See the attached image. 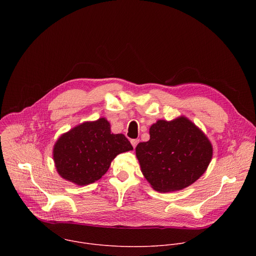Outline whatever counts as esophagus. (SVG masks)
Instances as JSON below:
<instances>
[{"mask_svg":"<svg viewBox=\"0 0 256 256\" xmlns=\"http://www.w3.org/2000/svg\"><path fill=\"white\" fill-rule=\"evenodd\" d=\"M138 140H138V138H134V140H130V144H132V147H134V148H136V144H138Z\"/></svg>","mask_w":256,"mask_h":256,"instance_id":"obj_1","label":"esophagus"}]
</instances>
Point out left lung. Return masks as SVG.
Listing matches in <instances>:
<instances>
[{
    "label": "left lung",
    "instance_id": "left-lung-1",
    "mask_svg": "<svg viewBox=\"0 0 256 256\" xmlns=\"http://www.w3.org/2000/svg\"><path fill=\"white\" fill-rule=\"evenodd\" d=\"M150 140L136 148L140 171L159 192L181 190L208 169L212 146L204 132L188 118L159 120L150 128Z\"/></svg>",
    "mask_w": 256,
    "mask_h": 256
}]
</instances>
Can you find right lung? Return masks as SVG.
<instances>
[{
  "label": "right lung",
  "instance_id": "right-lung-1",
  "mask_svg": "<svg viewBox=\"0 0 256 256\" xmlns=\"http://www.w3.org/2000/svg\"><path fill=\"white\" fill-rule=\"evenodd\" d=\"M132 150L124 134H112L110 124L101 118L62 134L54 146L52 158L62 178L83 186L100 179L118 154Z\"/></svg>",
  "mask_w": 256,
  "mask_h": 256
}]
</instances>
